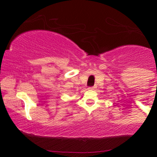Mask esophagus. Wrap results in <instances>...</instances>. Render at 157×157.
Returning <instances> with one entry per match:
<instances>
[{
  "label": "esophagus",
  "instance_id": "34e87169",
  "mask_svg": "<svg viewBox=\"0 0 157 157\" xmlns=\"http://www.w3.org/2000/svg\"><path fill=\"white\" fill-rule=\"evenodd\" d=\"M96 86H93V87H90L89 89H90V90H94V89H96Z\"/></svg>",
  "mask_w": 157,
  "mask_h": 157
}]
</instances>
